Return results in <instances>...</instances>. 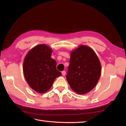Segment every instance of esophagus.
Wrapping results in <instances>:
<instances>
[{"label": "esophagus", "instance_id": "1", "mask_svg": "<svg viewBox=\"0 0 126 126\" xmlns=\"http://www.w3.org/2000/svg\"><path fill=\"white\" fill-rule=\"evenodd\" d=\"M62 75H63V76H65V74H66L65 71H63L62 72Z\"/></svg>", "mask_w": 126, "mask_h": 126}]
</instances>
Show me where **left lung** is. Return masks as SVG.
Here are the masks:
<instances>
[{
    "label": "left lung",
    "mask_w": 126,
    "mask_h": 126,
    "mask_svg": "<svg viewBox=\"0 0 126 126\" xmlns=\"http://www.w3.org/2000/svg\"><path fill=\"white\" fill-rule=\"evenodd\" d=\"M100 61L90 47L81 45L70 53L66 79L78 94L90 92L97 84L101 74Z\"/></svg>",
    "instance_id": "8db88e82"
}]
</instances>
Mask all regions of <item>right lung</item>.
Returning a JSON list of instances; mask_svg holds the SVG:
<instances>
[{
    "instance_id": "right-lung-1",
    "label": "right lung",
    "mask_w": 126,
    "mask_h": 126,
    "mask_svg": "<svg viewBox=\"0 0 126 126\" xmlns=\"http://www.w3.org/2000/svg\"><path fill=\"white\" fill-rule=\"evenodd\" d=\"M52 48L45 44L37 45L26 55L23 70L29 86L35 92L43 94L49 90L62 73L56 69V62L51 56Z\"/></svg>"
}]
</instances>
